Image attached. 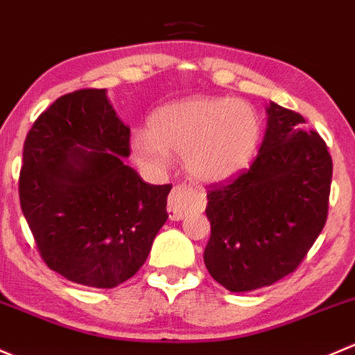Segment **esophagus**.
Returning <instances> with one entry per match:
<instances>
[{
    "mask_svg": "<svg viewBox=\"0 0 355 355\" xmlns=\"http://www.w3.org/2000/svg\"><path fill=\"white\" fill-rule=\"evenodd\" d=\"M202 196L189 186H176L167 198V214L171 220H182L189 211L200 207Z\"/></svg>",
    "mask_w": 355,
    "mask_h": 355,
    "instance_id": "1",
    "label": "esophagus"
}]
</instances>
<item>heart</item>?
<instances>
[{
  "label": "heart",
  "instance_id": "1",
  "mask_svg": "<svg viewBox=\"0 0 355 355\" xmlns=\"http://www.w3.org/2000/svg\"><path fill=\"white\" fill-rule=\"evenodd\" d=\"M147 131H135L131 150L138 166L162 173L173 155L205 182H224L243 173L263 137L253 105L229 97H189L169 102L148 116Z\"/></svg>",
  "mask_w": 355,
  "mask_h": 355
}]
</instances>
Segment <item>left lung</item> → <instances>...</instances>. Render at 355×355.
Masks as SVG:
<instances>
[{
  "label": "left lung",
  "mask_w": 355,
  "mask_h": 355,
  "mask_svg": "<svg viewBox=\"0 0 355 355\" xmlns=\"http://www.w3.org/2000/svg\"><path fill=\"white\" fill-rule=\"evenodd\" d=\"M250 171L207 195L205 266L231 292L272 286L297 268L328 215L331 157L301 114L270 102Z\"/></svg>",
  "instance_id": "left-lung-1"
}]
</instances>
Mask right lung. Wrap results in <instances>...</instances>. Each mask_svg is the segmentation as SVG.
<instances>
[{"mask_svg": "<svg viewBox=\"0 0 355 355\" xmlns=\"http://www.w3.org/2000/svg\"><path fill=\"white\" fill-rule=\"evenodd\" d=\"M128 155L130 126L105 89L60 97L25 138L21 211L46 265L71 282L112 288L131 279L169 217L173 186L144 182Z\"/></svg>", "mask_w": 355, "mask_h": 355, "instance_id": "obj_1", "label": "right lung"}]
</instances>
